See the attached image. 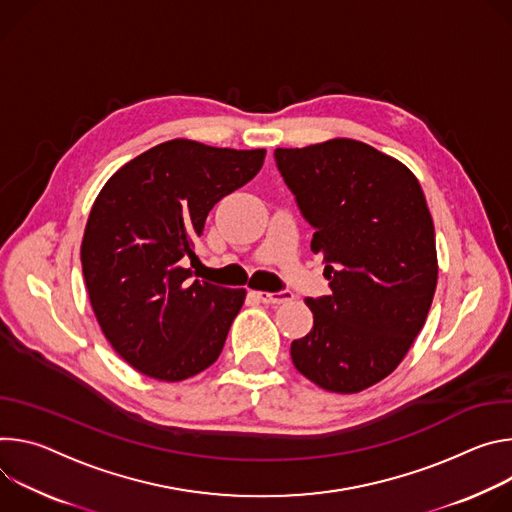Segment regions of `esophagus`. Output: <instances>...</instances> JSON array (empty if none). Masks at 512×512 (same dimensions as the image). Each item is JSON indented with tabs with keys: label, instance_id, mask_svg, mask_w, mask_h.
<instances>
[{
	"label": "esophagus",
	"instance_id": "34e87169",
	"mask_svg": "<svg viewBox=\"0 0 512 512\" xmlns=\"http://www.w3.org/2000/svg\"><path fill=\"white\" fill-rule=\"evenodd\" d=\"M252 297H256L258 301L266 303V305H282L293 301V293L282 291V293H266V291H252Z\"/></svg>",
	"mask_w": 512,
	"mask_h": 512
}]
</instances>
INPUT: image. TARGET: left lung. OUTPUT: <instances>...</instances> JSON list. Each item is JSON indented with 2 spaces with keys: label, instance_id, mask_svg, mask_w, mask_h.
Masks as SVG:
<instances>
[{
  "label": "left lung",
  "instance_id": "8db88e82",
  "mask_svg": "<svg viewBox=\"0 0 512 512\" xmlns=\"http://www.w3.org/2000/svg\"><path fill=\"white\" fill-rule=\"evenodd\" d=\"M282 179L315 227L331 295L305 299L313 329L291 344L295 368L327 392L354 394L403 362L437 287L433 219L411 170L370 144L331 138L276 148Z\"/></svg>",
  "mask_w": 512,
  "mask_h": 512
}]
</instances>
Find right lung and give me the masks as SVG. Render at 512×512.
<instances>
[{
	"instance_id": "add662e5",
	"label": "right lung",
	"mask_w": 512,
	"mask_h": 512,
	"mask_svg": "<svg viewBox=\"0 0 512 512\" xmlns=\"http://www.w3.org/2000/svg\"><path fill=\"white\" fill-rule=\"evenodd\" d=\"M266 150L215 148L187 138L126 162L99 191L81 244L97 323L138 372L181 382L209 368L246 289L191 280L195 240L213 205L252 181Z\"/></svg>"
}]
</instances>
